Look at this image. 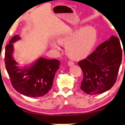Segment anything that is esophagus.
<instances>
[{"label":"esophagus","instance_id":"obj_1","mask_svg":"<svg viewBox=\"0 0 125 125\" xmlns=\"http://www.w3.org/2000/svg\"><path fill=\"white\" fill-rule=\"evenodd\" d=\"M74 64V62H73V61H71V60H70V61L68 62V65L69 66H72Z\"/></svg>","mask_w":125,"mask_h":125}]
</instances>
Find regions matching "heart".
I'll use <instances>...</instances> for the list:
<instances>
[{"label":"heart","instance_id":"b5f03b06","mask_svg":"<svg viewBox=\"0 0 125 125\" xmlns=\"http://www.w3.org/2000/svg\"><path fill=\"white\" fill-rule=\"evenodd\" d=\"M96 29L92 26H86L78 31H71L60 38L58 42L66 45V52L70 57L80 58L89 53L96 42ZM52 46L55 49H59L56 44L53 43Z\"/></svg>","mask_w":125,"mask_h":125}]
</instances>
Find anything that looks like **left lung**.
Masks as SVG:
<instances>
[{"label":"left lung","instance_id":"1","mask_svg":"<svg viewBox=\"0 0 125 125\" xmlns=\"http://www.w3.org/2000/svg\"><path fill=\"white\" fill-rule=\"evenodd\" d=\"M122 51L116 37L112 36L78 63L83 72L81 89L89 95L109 90L116 81Z\"/></svg>","mask_w":125,"mask_h":125}]
</instances>
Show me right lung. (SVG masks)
<instances>
[{
  "label": "right lung",
  "mask_w": 125,
  "mask_h": 125,
  "mask_svg": "<svg viewBox=\"0 0 125 125\" xmlns=\"http://www.w3.org/2000/svg\"><path fill=\"white\" fill-rule=\"evenodd\" d=\"M19 39L18 35L14 36L5 48L4 62L11 85L15 90L25 96H44L52 88L55 73L60 68L59 60L40 58L30 68L19 69L12 55V43Z\"/></svg>",
  "instance_id": "1"
}]
</instances>
